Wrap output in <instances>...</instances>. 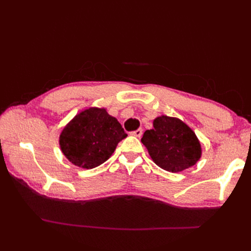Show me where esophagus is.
Listing matches in <instances>:
<instances>
[{
	"instance_id": "esophagus-1",
	"label": "esophagus",
	"mask_w": 251,
	"mask_h": 251,
	"mask_svg": "<svg viewBox=\"0 0 251 251\" xmlns=\"http://www.w3.org/2000/svg\"><path fill=\"white\" fill-rule=\"evenodd\" d=\"M131 135L132 136H135V137H141L142 136V129L141 128H139V129H137V130H134V131H131Z\"/></svg>"
}]
</instances>
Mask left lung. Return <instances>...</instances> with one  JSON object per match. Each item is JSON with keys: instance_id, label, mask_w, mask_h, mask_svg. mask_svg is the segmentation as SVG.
I'll use <instances>...</instances> for the list:
<instances>
[{"instance_id": "obj_1", "label": "left lung", "mask_w": 251, "mask_h": 251, "mask_svg": "<svg viewBox=\"0 0 251 251\" xmlns=\"http://www.w3.org/2000/svg\"><path fill=\"white\" fill-rule=\"evenodd\" d=\"M153 127L145 131L141 142L158 167L178 173L201 158V143L195 132L181 120L162 115L153 121Z\"/></svg>"}]
</instances>
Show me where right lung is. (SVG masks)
Masks as SVG:
<instances>
[{
	"label": "right lung",
	"mask_w": 251,
	"mask_h": 251,
	"mask_svg": "<svg viewBox=\"0 0 251 251\" xmlns=\"http://www.w3.org/2000/svg\"><path fill=\"white\" fill-rule=\"evenodd\" d=\"M126 137L119 121L105 109L89 108L76 114L63 128L59 145L72 164L92 169L109 159L117 143Z\"/></svg>",
	"instance_id": "add662e5"
}]
</instances>
